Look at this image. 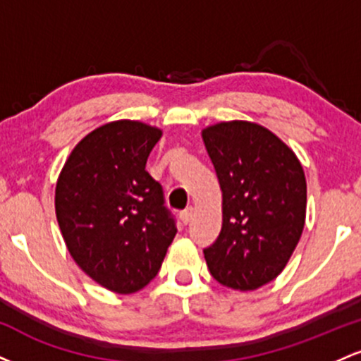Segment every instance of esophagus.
I'll use <instances>...</instances> for the list:
<instances>
[{
    "label": "esophagus",
    "mask_w": 361,
    "mask_h": 361,
    "mask_svg": "<svg viewBox=\"0 0 361 361\" xmlns=\"http://www.w3.org/2000/svg\"><path fill=\"white\" fill-rule=\"evenodd\" d=\"M180 217H181V222H183V224H188L190 221H192V217H193V209H192V207L185 209L183 212L180 214Z\"/></svg>",
    "instance_id": "34e87169"
}]
</instances>
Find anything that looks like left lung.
Masks as SVG:
<instances>
[{"instance_id":"8db88e82","label":"left lung","mask_w":361,"mask_h":361,"mask_svg":"<svg viewBox=\"0 0 361 361\" xmlns=\"http://www.w3.org/2000/svg\"><path fill=\"white\" fill-rule=\"evenodd\" d=\"M202 137L222 190V229L204 250L207 267L226 287L256 290L280 275L302 235L304 169L258 123L222 122Z\"/></svg>"}]
</instances>
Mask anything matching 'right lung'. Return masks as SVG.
Returning <instances> with one entry per match:
<instances>
[{
  "instance_id": "add662e5",
  "label": "right lung",
  "mask_w": 361,
  "mask_h": 361,
  "mask_svg": "<svg viewBox=\"0 0 361 361\" xmlns=\"http://www.w3.org/2000/svg\"><path fill=\"white\" fill-rule=\"evenodd\" d=\"M161 130L132 120L98 127L73 149L56 186V215L73 259L117 293L144 288L176 235L163 186L146 171Z\"/></svg>"
}]
</instances>
